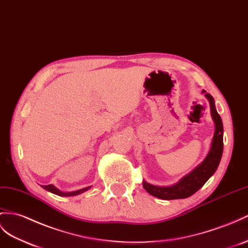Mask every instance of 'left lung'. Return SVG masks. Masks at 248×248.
Listing matches in <instances>:
<instances>
[{"instance_id": "left-lung-1", "label": "left lung", "mask_w": 248, "mask_h": 248, "mask_svg": "<svg viewBox=\"0 0 248 248\" xmlns=\"http://www.w3.org/2000/svg\"><path fill=\"white\" fill-rule=\"evenodd\" d=\"M201 93L204 94V96L208 100L209 107H211V115L215 124V132L208 153L201 163L190 170L188 174L183 176L175 185L159 186L151 185V183L143 180L142 186L144 189L156 198L162 200L187 198L204 186L205 182L211 178L215 174L216 170L218 169L222 153H223V124H222V119L217 112V109H216L214 97L209 93H205L204 90H202Z\"/></svg>"}]
</instances>
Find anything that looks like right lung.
I'll return each instance as SVG.
<instances>
[{"mask_svg":"<svg viewBox=\"0 0 248 248\" xmlns=\"http://www.w3.org/2000/svg\"><path fill=\"white\" fill-rule=\"evenodd\" d=\"M44 189L48 190V192L52 193V194H55L58 196H62V197H70V196H78L81 193H85L87 192L88 189H90L91 186H88V187H84L81 189H78V190H74V192H62V190L59 189L58 187H55L53 185H48V186H41Z\"/></svg>","mask_w":248,"mask_h":248,"instance_id":"add662e5","label":"right lung"}]
</instances>
